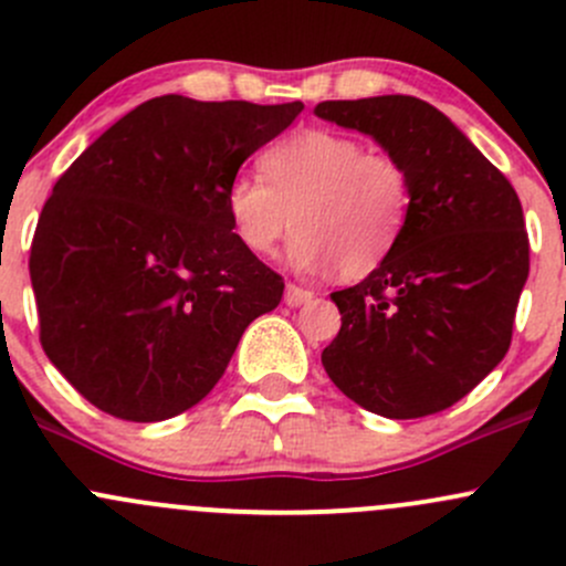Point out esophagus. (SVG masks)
Returning a JSON list of instances; mask_svg holds the SVG:
<instances>
[{
	"mask_svg": "<svg viewBox=\"0 0 566 566\" xmlns=\"http://www.w3.org/2000/svg\"><path fill=\"white\" fill-rule=\"evenodd\" d=\"M312 298H315V293L306 287H298V284H287V290H284V304L287 306H301Z\"/></svg>",
	"mask_w": 566,
	"mask_h": 566,
	"instance_id": "esophagus-1",
	"label": "esophagus"
}]
</instances>
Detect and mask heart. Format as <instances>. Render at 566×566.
Here are the masks:
<instances>
[{"instance_id":"obj_1","label":"heart","mask_w":566,"mask_h":566,"mask_svg":"<svg viewBox=\"0 0 566 566\" xmlns=\"http://www.w3.org/2000/svg\"><path fill=\"white\" fill-rule=\"evenodd\" d=\"M260 167L265 177L238 175L224 193L232 235L249 254H273L295 224V268L336 265L342 279H364L389 260L413 199L399 158L310 128L268 147Z\"/></svg>"}]
</instances>
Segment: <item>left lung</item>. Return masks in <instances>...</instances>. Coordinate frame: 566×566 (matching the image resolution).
I'll use <instances>...</instances> for the list:
<instances>
[{"label": "left lung", "mask_w": 566, "mask_h": 566, "mask_svg": "<svg viewBox=\"0 0 566 566\" xmlns=\"http://www.w3.org/2000/svg\"><path fill=\"white\" fill-rule=\"evenodd\" d=\"M408 169V224L389 260L331 293L342 328L323 350L336 389L386 419L452 408L506 356L528 279L521 199L447 117L410 95L323 101Z\"/></svg>", "instance_id": "obj_1"}]
</instances>
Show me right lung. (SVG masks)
<instances>
[{
  "mask_svg": "<svg viewBox=\"0 0 566 566\" xmlns=\"http://www.w3.org/2000/svg\"><path fill=\"white\" fill-rule=\"evenodd\" d=\"M301 108L161 95L54 182L30 251L40 345L95 408L125 421L193 408L276 310L284 279L235 241L224 193Z\"/></svg>",
  "mask_w": 566,
  "mask_h": 566,
  "instance_id": "add662e5",
  "label": "right lung"
}]
</instances>
